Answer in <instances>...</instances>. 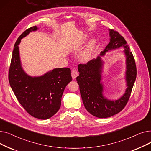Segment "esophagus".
<instances>
[{
  "instance_id": "esophagus-1",
  "label": "esophagus",
  "mask_w": 151,
  "mask_h": 151,
  "mask_svg": "<svg viewBox=\"0 0 151 151\" xmlns=\"http://www.w3.org/2000/svg\"><path fill=\"white\" fill-rule=\"evenodd\" d=\"M78 75V72L75 68L71 70V76H72L73 79H75Z\"/></svg>"
}]
</instances>
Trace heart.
Instances as JSON below:
<instances>
[{
  "instance_id": "heart-1",
  "label": "heart",
  "mask_w": 151,
  "mask_h": 151,
  "mask_svg": "<svg viewBox=\"0 0 151 151\" xmlns=\"http://www.w3.org/2000/svg\"><path fill=\"white\" fill-rule=\"evenodd\" d=\"M95 45H96V42H95L93 40H92L89 43L85 50L83 52V53L81 55L80 59L82 61L86 62L88 61L91 59L93 50L94 49Z\"/></svg>"
}]
</instances>
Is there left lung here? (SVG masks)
Wrapping results in <instances>:
<instances>
[{
    "instance_id": "1",
    "label": "left lung",
    "mask_w": 151,
    "mask_h": 151,
    "mask_svg": "<svg viewBox=\"0 0 151 151\" xmlns=\"http://www.w3.org/2000/svg\"><path fill=\"white\" fill-rule=\"evenodd\" d=\"M110 42L100 55H104L109 50L124 47L126 55V80L125 93L119 99L115 101L108 100L103 96V85L100 83L102 61L100 56L91 60L86 64H79L80 75L76 81L80 86L81 96L85 108L92 115L99 118H106L114 116L124 108L129 100L133 86L137 77L135 60L129 45L124 38L114 30H109Z\"/></svg>"
}]
</instances>
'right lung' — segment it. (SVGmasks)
<instances>
[{"label": "right lung", "instance_id": "1", "mask_svg": "<svg viewBox=\"0 0 151 151\" xmlns=\"http://www.w3.org/2000/svg\"><path fill=\"white\" fill-rule=\"evenodd\" d=\"M37 29L36 26L27 29L16 42L9 71V81L16 97L26 111L32 116L45 120L59 111L63 91L72 78L69 68H55L39 77H31L24 71L18 45L30 32Z\"/></svg>", "mask_w": 151, "mask_h": 151}]
</instances>
